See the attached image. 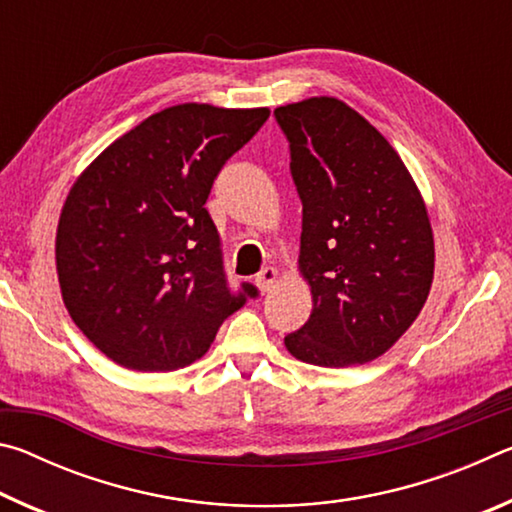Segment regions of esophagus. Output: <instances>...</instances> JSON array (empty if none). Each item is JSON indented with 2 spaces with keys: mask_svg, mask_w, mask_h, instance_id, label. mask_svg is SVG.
<instances>
[{
  "mask_svg": "<svg viewBox=\"0 0 512 512\" xmlns=\"http://www.w3.org/2000/svg\"><path fill=\"white\" fill-rule=\"evenodd\" d=\"M275 280H277V271H275L273 266H268V268H264V271L255 277V284H257L259 291L266 293L268 289L273 287Z\"/></svg>",
  "mask_w": 512,
  "mask_h": 512,
  "instance_id": "obj_1",
  "label": "esophagus"
}]
</instances>
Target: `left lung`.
Listing matches in <instances>:
<instances>
[{
	"instance_id": "obj_1",
	"label": "left lung",
	"mask_w": 512,
	"mask_h": 512,
	"mask_svg": "<svg viewBox=\"0 0 512 512\" xmlns=\"http://www.w3.org/2000/svg\"><path fill=\"white\" fill-rule=\"evenodd\" d=\"M302 201L300 273L314 309L284 336L293 357L325 368L393 348L427 302L433 232L409 169L348 103L311 97L275 108Z\"/></svg>"
}]
</instances>
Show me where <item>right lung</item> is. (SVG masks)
I'll return each mask as SVG.
<instances>
[{
    "instance_id": "add662e5",
    "label": "right lung",
    "mask_w": 512,
    "mask_h": 512,
    "mask_svg": "<svg viewBox=\"0 0 512 512\" xmlns=\"http://www.w3.org/2000/svg\"><path fill=\"white\" fill-rule=\"evenodd\" d=\"M268 108L180 103L112 142L69 189L56 232L63 302L119 366L185 368L255 287L230 291L205 201Z\"/></svg>"
}]
</instances>
